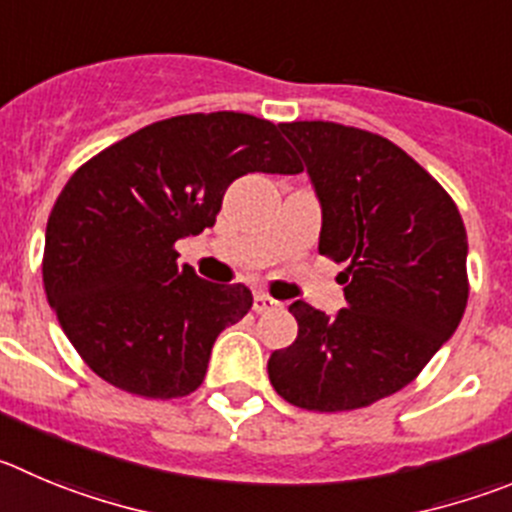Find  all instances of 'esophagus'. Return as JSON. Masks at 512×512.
<instances>
[{"instance_id":"esophagus-1","label":"esophagus","mask_w":512,"mask_h":512,"mask_svg":"<svg viewBox=\"0 0 512 512\" xmlns=\"http://www.w3.org/2000/svg\"><path fill=\"white\" fill-rule=\"evenodd\" d=\"M252 308H255V313H270V310L283 308V303H280V300H275V298H270V295H265V293H257Z\"/></svg>"}]
</instances>
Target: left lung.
<instances>
[{"instance_id": "left-lung-1", "label": "left lung", "mask_w": 512, "mask_h": 512, "mask_svg": "<svg viewBox=\"0 0 512 512\" xmlns=\"http://www.w3.org/2000/svg\"><path fill=\"white\" fill-rule=\"evenodd\" d=\"M321 202L318 252L346 262V308L295 300L293 346L267 361L310 412L369 407L412 384L467 305V232L452 197L389 138L331 121L280 123Z\"/></svg>"}]
</instances>
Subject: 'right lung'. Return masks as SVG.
I'll use <instances>...</instances> for the list:
<instances>
[{
    "label": "right lung",
    "instance_id": "1",
    "mask_svg": "<svg viewBox=\"0 0 512 512\" xmlns=\"http://www.w3.org/2000/svg\"><path fill=\"white\" fill-rule=\"evenodd\" d=\"M278 128L232 111L166 118L70 176L47 219L42 283L100 379L148 399L202 386L214 341L252 293L202 280L174 245L214 227L234 179L303 171Z\"/></svg>",
    "mask_w": 512,
    "mask_h": 512
}]
</instances>
